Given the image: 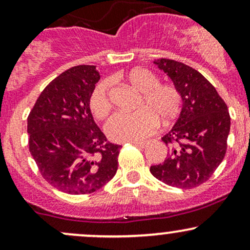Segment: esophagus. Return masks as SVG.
Here are the masks:
<instances>
[{"mask_svg": "<svg viewBox=\"0 0 250 250\" xmlns=\"http://www.w3.org/2000/svg\"><path fill=\"white\" fill-rule=\"evenodd\" d=\"M133 145L136 146V147H140V148H146L149 145V142H137V141H135V142H133Z\"/></svg>", "mask_w": 250, "mask_h": 250, "instance_id": "esophagus-1", "label": "esophagus"}]
</instances>
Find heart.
Segmentation results:
<instances>
[{"label": "heart", "mask_w": 250, "mask_h": 250, "mask_svg": "<svg viewBox=\"0 0 250 250\" xmlns=\"http://www.w3.org/2000/svg\"><path fill=\"white\" fill-rule=\"evenodd\" d=\"M127 79L143 95L140 102L141 109L134 113L119 111L105 123V133L119 142L145 139L155 130L157 119L168 125L179 116L182 107L179 90L171 84H159V79L151 71L135 68L129 71ZM109 89L110 84L104 80L97 83L89 97V107L97 119L107 116L111 108Z\"/></svg>", "instance_id": "b5f03b06"}]
</instances>
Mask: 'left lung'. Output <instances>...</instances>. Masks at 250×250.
<instances>
[{
    "instance_id": "1",
    "label": "left lung",
    "mask_w": 250,
    "mask_h": 250,
    "mask_svg": "<svg viewBox=\"0 0 250 250\" xmlns=\"http://www.w3.org/2000/svg\"><path fill=\"white\" fill-rule=\"evenodd\" d=\"M154 64L165 71L182 99L179 119L162 141L169 146L165 162L150 173L171 187L190 189L202 185L219 167L227 150L230 116L216 89L202 74L174 60Z\"/></svg>"
}]
</instances>
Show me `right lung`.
Wrapping results in <instances>:
<instances>
[{
  "mask_svg": "<svg viewBox=\"0 0 250 250\" xmlns=\"http://www.w3.org/2000/svg\"><path fill=\"white\" fill-rule=\"evenodd\" d=\"M95 65H76L53 80L29 116V150L43 179L63 193L96 191L115 176L121 146L109 143L94 121L89 97Z\"/></svg>",
  "mask_w": 250,
  "mask_h": 250,
  "instance_id": "add662e5",
  "label": "right lung"
}]
</instances>
